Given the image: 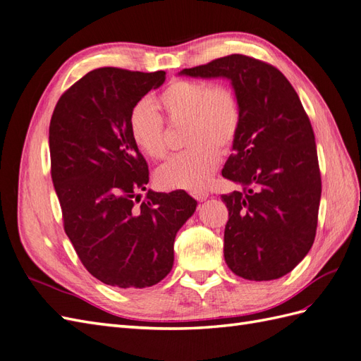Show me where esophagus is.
Returning a JSON list of instances; mask_svg holds the SVG:
<instances>
[{"label": "esophagus", "mask_w": 361, "mask_h": 361, "mask_svg": "<svg viewBox=\"0 0 361 361\" xmlns=\"http://www.w3.org/2000/svg\"><path fill=\"white\" fill-rule=\"evenodd\" d=\"M208 196H209L208 191H194V192H192V197L196 199V200H199V202L207 200Z\"/></svg>", "instance_id": "34e87169"}]
</instances>
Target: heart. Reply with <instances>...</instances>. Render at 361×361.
Segmentation results:
<instances>
[{
  "instance_id": "heart-1",
  "label": "heart",
  "mask_w": 361,
  "mask_h": 361,
  "mask_svg": "<svg viewBox=\"0 0 361 361\" xmlns=\"http://www.w3.org/2000/svg\"><path fill=\"white\" fill-rule=\"evenodd\" d=\"M157 104L171 123H187L182 153L157 171L164 190L200 191L217 169L219 152H226L240 128L237 97L226 86L199 80H174L157 97ZM130 138L145 157L161 159L167 153L164 121L149 102L136 103L129 114Z\"/></svg>"
}]
</instances>
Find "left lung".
Here are the masks:
<instances>
[{
  "mask_svg": "<svg viewBox=\"0 0 361 361\" xmlns=\"http://www.w3.org/2000/svg\"><path fill=\"white\" fill-rule=\"evenodd\" d=\"M178 75L226 79L240 106V128L221 176L243 191L223 194L228 267L249 281L287 275L316 237L320 182L314 132L299 95L275 66L231 54Z\"/></svg>",
  "mask_w": 361,
  "mask_h": 361,
  "instance_id": "1",
  "label": "left lung"
}]
</instances>
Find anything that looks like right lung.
<instances>
[{"label": "right lung", "instance_id": "add662e5", "mask_svg": "<svg viewBox=\"0 0 361 361\" xmlns=\"http://www.w3.org/2000/svg\"><path fill=\"white\" fill-rule=\"evenodd\" d=\"M165 82L164 71L99 68L57 102L50 123L51 178L68 238L86 270L118 288H145L170 274L174 238L197 202L182 190H149V167L129 114Z\"/></svg>", "mask_w": 361, "mask_h": 361}]
</instances>
